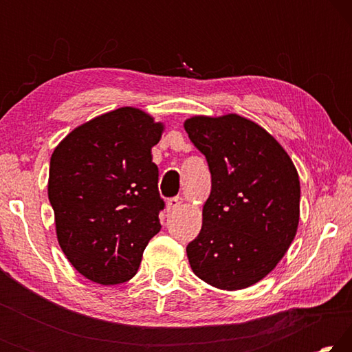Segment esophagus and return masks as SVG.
<instances>
[{
    "mask_svg": "<svg viewBox=\"0 0 352 352\" xmlns=\"http://www.w3.org/2000/svg\"><path fill=\"white\" fill-rule=\"evenodd\" d=\"M182 204H183L182 197H172V199L168 200L166 206H168V211H174V210H177V208H180Z\"/></svg>",
    "mask_w": 352,
    "mask_h": 352,
    "instance_id": "34e87169",
    "label": "esophagus"
}]
</instances>
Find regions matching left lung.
Wrapping results in <instances>:
<instances>
[{"label":"left lung","instance_id":"obj_1","mask_svg":"<svg viewBox=\"0 0 352 352\" xmlns=\"http://www.w3.org/2000/svg\"><path fill=\"white\" fill-rule=\"evenodd\" d=\"M184 130L211 172L201 230L186 247L190 269L212 287H250L275 269L296 234L295 164L265 129L236 113L192 116Z\"/></svg>","mask_w":352,"mask_h":352}]
</instances>
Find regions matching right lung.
Returning <instances> with one entry per match:
<instances>
[{
    "mask_svg": "<svg viewBox=\"0 0 352 352\" xmlns=\"http://www.w3.org/2000/svg\"><path fill=\"white\" fill-rule=\"evenodd\" d=\"M163 130L148 113L121 107L76 127L52 152L47 197L58 245L93 283L132 279L162 230L164 201L152 147Z\"/></svg>",
    "mask_w": 352,
    "mask_h": 352,
    "instance_id": "add662e5",
    "label": "right lung"
}]
</instances>
